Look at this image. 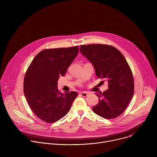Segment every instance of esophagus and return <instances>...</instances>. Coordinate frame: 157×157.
Masks as SVG:
<instances>
[{"mask_svg": "<svg viewBox=\"0 0 157 157\" xmlns=\"http://www.w3.org/2000/svg\"><path fill=\"white\" fill-rule=\"evenodd\" d=\"M88 93L87 92H82L80 93V95L82 96V97H86L87 96Z\"/></svg>", "mask_w": 157, "mask_h": 157, "instance_id": "34e87169", "label": "esophagus"}]
</instances>
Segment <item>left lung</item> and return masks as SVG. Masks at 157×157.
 <instances>
[{"mask_svg":"<svg viewBox=\"0 0 157 157\" xmlns=\"http://www.w3.org/2000/svg\"><path fill=\"white\" fill-rule=\"evenodd\" d=\"M79 51L93 65L99 78L109 83L106 91L96 93L99 102L93 110L107 119L121 115L134 93L132 73L124 55L113 46L102 44L81 45Z\"/></svg>","mask_w":157,"mask_h":157,"instance_id":"obj_1","label":"left lung"}]
</instances>
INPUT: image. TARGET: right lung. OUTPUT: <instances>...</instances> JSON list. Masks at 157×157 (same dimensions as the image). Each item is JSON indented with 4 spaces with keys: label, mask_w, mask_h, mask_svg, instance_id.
Returning a JSON list of instances; mask_svg holds the SVG:
<instances>
[{
    "label": "right lung",
    "mask_w": 157,
    "mask_h": 157,
    "mask_svg": "<svg viewBox=\"0 0 157 157\" xmlns=\"http://www.w3.org/2000/svg\"><path fill=\"white\" fill-rule=\"evenodd\" d=\"M78 46L46 49L33 58L25 73L24 92L33 113L47 123L55 122L68 113L77 92L60 93L59 78L63 76L77 56Z\"/></svg>",
    "instance_id": "right-lung-1"
}]
</instances>
